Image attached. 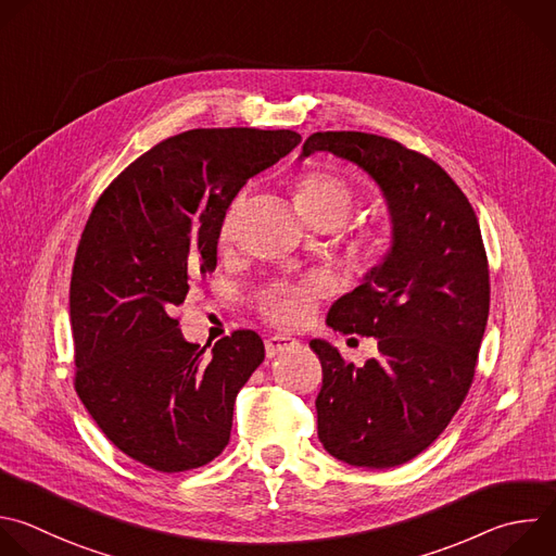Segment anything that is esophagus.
<instances>
[{"label": "esophagus", "mask_w": 556, "mask_h": 556, "mask_svg": "<svg viewBox=\"0 0 556 556\" xmlns=\"http://www.w3.org/2000/svg\"><path fill=\"white\" fill-rule=\"evenodd\" d=\"M264 344H266V355H268V357H275V355H279V353H283V351L296 346L299 342H296L294 338L286 336V333H275V336H268Z\"/></svg>", "instance_id": "1"}]
</instances>
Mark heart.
Listing matches in <instances>:
<instances>
[{
    "label": "heart",
    "mask_w": 556,
    "mask_h": 556,
    "mask_svg": "<svg viewBox=\"0 0 556 556\" xmlns=\"http://www.w3.org/2000/svg\"><path fill=\"white\" fill-rule=\"evenodd\" d=\"M242 205H244V197H236L227 207V214L220 225L223 242L233 240ZM294 205L312 227H323V225L338 227L351 212L353 190L342 176L333 172L312 169L296 178ZM325 288L320 281H307L303 286L281 288L266 301V314L283 327H296L307 318L312 309V301Z\"/></svg>",
    "instance_id": "b5f03b06"
}]
</instances>
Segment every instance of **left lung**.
<instances>
[{"label":"left lung","mask_w":556,"mask_h":556,"mask_svg":"<svg viewBox=\"0 0 556 556\" xmlns=\"http://www.w3.org/2000/svg\"><path fill=\"white\" fill-rule=\"evenodd\" d=\"M314 152L371 176L393 225L382 262L327 312L331 329L378 338V357L355 368L309 340L323 366L318 439L353 467H397L437 441L471 387L491 292L480 225L439 163L393 139L314 132L299 159Z\"/></svg>","instance_id":"left-lung-1"}]
</instances>
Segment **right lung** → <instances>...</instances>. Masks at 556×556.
I'll return each instance as SVG.
<instances>
[{"instance_id":"add662e5","label":"right lung","mask_w":556,"mask_h":556,"mask_svg":"<svg viewBox=\"0 0 556 556\" xmlns=\"http://www.w3.org/2000/svg\"><path fill=\"white\" fill-rule=\"evenodd\" d=\"M299 143L294 130L180 132L132 161L87 220L70 286L76 393L106 439L150 469H197L229 443L264 342L242 329L207 353L172 314L216 270L223 218L247 180Z\"/></svg>"}]
</instances>
